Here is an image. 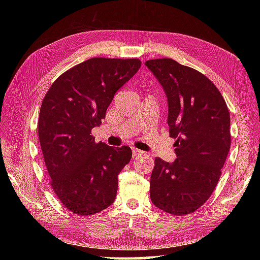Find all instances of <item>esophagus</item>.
Returning a JSON list of instances; mask_svg holds the SVG:
<instances>
[{
    "mask_svg": "<svg viewBox=\"0 0 260 260\" xmlns=\"http://www.w3.org/2000/svg\"><path fill=\"white\" fill-rule=\"evenodd\" d=\"M132 154H133V157H137V156H141L143 152L140 151V150H137V148H135V147H133V148H132Z\"/></svg>",
    "mask_w": 260,
    "mask_h": 260,
    "instance_id": "34e87169",
    "label": "esophagus"
}]
</instances>
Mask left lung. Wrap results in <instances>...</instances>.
<instances>
[{"instance_id": "1", "label": "left lung", "mask_w": 260, "mask_h": 260, "mask_svg": "<svg viewBox=\"0 0 260 260\" xmlns=\"http://www.w3.org/2000/svg\"><path fill=\"white\" fill-rule=\"evenodd\" d=\"M146 67L167 93L170 136L176 139L173 163L155 158L150 196L164 212H194L212 194L230 150V114L213 82L170 58Z\"/></svg>"}]
</instances>
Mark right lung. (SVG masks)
Returning a JSON list of instances; mask_svg holds the SVG:
<instances>
[{"instance_id": "obj_1", "label": "right lung", "mask_w": 260, "mask_h": 260, "mask_svg": "<svg viewBox=\"0 0 260 260\" xmlns=\"http://www.w3.org/2000/svg\"><path fill=\"white\" fill-rule=\"evenodd\" d=\"M141 64L140 59H88L60 75L43 98L39 141L52 190L71 212L92 215L115 200L132 150L96 143L91 129Z\"/></svg>"}]
</instances>
